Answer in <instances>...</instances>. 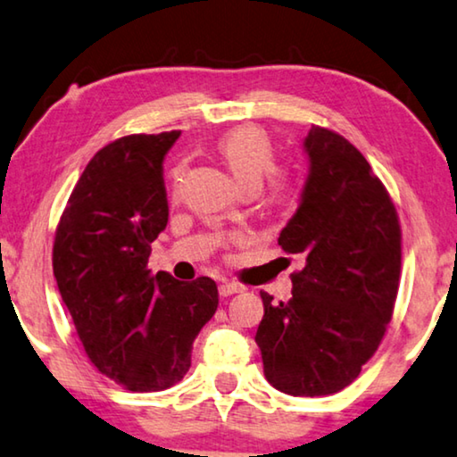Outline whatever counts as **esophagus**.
Masks as SVG:
<instances>
[{"mask_svg": "<svg viewBox=\"0 0 457 457\" xmlns=\"http://www.w3.org/2000/svg\"><path fill=\"white\" fill-rule=\"evenodd\" d=\"M240 292H242V286L231 284V281H221L220 284V295H223V298H228V295H234V294H240Z\"/></svg>", "mask_w": 457, "mask_h": 457, "instance_id": "34e87169", "label": "esophagus"}]
</instances>
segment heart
Returning a JSON list of instances; mask_svg holds the SVG:
<instances>
[{
  "label": "heart",
  "instance_id": "heart-1",
  "mask_svg": "<svg viewBox=\"0 0 457 457\" xmlns=\"http://www.w3.org/2000/svg\"><path fill=\"white\" fill-rule=\"evenodd\" d=\"M217 153L229 167L231 176L244 190H256L275 167L271 138L259 126H237L217 140ZM182 178V167L173 170V179ZM292 179L287 173L274 171L269 178L267 203L284 207L292 201Z\"/></svg>",
  "mask_w": 457,
  "mask_h": 457
}]
</instances>
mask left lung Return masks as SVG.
<instances>
[{
    "label": "left lung",
    "mask_w": 457,
    "mask_h": 457,
    "mask_svg": "<svg viewBox=\"0 0 457 457\" xmlns=\"http://www.w3.org/2000/svg\"><path fill=\"white\" fill-rule=\"evenodd\" d=\"M311 159L294 217L279 234L304 267L292 273V298L261 292L256 329L267 381L287 395H331L360 375L394 314L402 273L395 204L350 140L312 126Z\"/></svg>",
    "instance_id": "1"
}]
</instances>
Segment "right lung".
Here are the masks:
<instances>
[{
    "mask_svg": "<svg viewBox=\"0 0 457 457\" xmlns=\"http://www.w3.org/2000/svg\"><path fill=\"white\" fill-rule=\"evenodd\" d=\"M179 130L130 134L82 171L54 240V275L87 356L124 389H170L190 369L192 344L220 294L146 267L167 226L163 159Z\"/></svg>",
    "mask_w": 457,
    "mask_h": 457,
    "instance_id": "right-lung-1",
    "label": "right lung"
}]
</instances>
